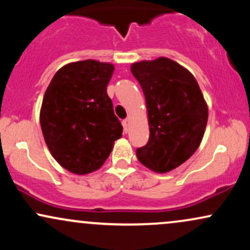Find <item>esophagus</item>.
Returning a JSON list of instances; mask_svg holds the SVG:
<instances>
[{
  "mask_svg": "<svg viewBox=\"0 0 250 250\" xmlns=\"http://www.w3.org/2000/svg\"><path fill=\"white\" fill-rule=\"evenodd\" d=\"M122 125H123V131L127 134V131H128V120H123Z\"/></svg>",
  "mask_w": 250,
  "mask_h": 250,
  "instance_id": "obj_1",
  "label": "esophagus"
}]
</instances>
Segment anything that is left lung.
<instances>
[{
    "instance_id": "1",
    "label": "left lung",
    "mask_w": 250,
    "mask_h": 250,
    "mask_svg": "<svg viewBox=\"0 0 250 250\" xmlns=\"http://www.w3.org/2000/svg\"><path fill=\"white\" fill-rule=\"evenodd\" d=\"M148 110V143L136 149L137 160L167 173L186 162L199 148L208 121V108L195 77L167 57L134 63Z\"/></svg>"
}]
</instances>
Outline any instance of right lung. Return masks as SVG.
Instances as JSON below:
<instances>
[{
    "mask_svg": "<svg viewBox=\"0 0 250 250\" xmlns=\"http://www.w3.org/2000/svg\"><path fill=\"white\" fill-rule=\"evenodd\" d=\"M113 71V64L94 60L69 63L45 90L40 114L43 137L54 159L74 174L101 167L122 135L107 94Z\"/></svg>",
    "mask_w": 250,
    "mask_h": 250,
    "instance_id": "obj_1",
    "label": "right lung"
}]
</instances>
